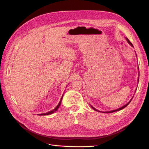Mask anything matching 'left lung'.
Returning <instances> with one entry per match:
<instances>
[{"label": "left lung", "mask_w": 149, "mask_h": 149, "mask_svg": "<svg viewBox=\"0 0 149 149\" xmlns=\"http://www.w3.org/2000/svg\"><path fill=\"white\" fill-rule=\"evenodd\" d=\"M126 40H127V41L128 42V43H129V44L130 45H131V46H132V47H133V45L132 44V43H131V42H130L129 41V39H128V38H126ZM138 82H139V79H138ZM131 100H130V101H129V102H128L127 104H125V105H124V106H123V107H121L120 108H119V109H116V110H113V111H109V112H107V113H109V112H111H111H116V111H120V110H121V109H124V107H125L126 106H127V105L129 104V103L130 102V101H131ZM91 107L93 108V109L94 110H95V111H97L96 109H94V108L93 107H92V106H91Z\"/></svg>", "instance_id": "obj_1"}]
</instances>
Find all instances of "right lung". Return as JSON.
Segmentation results:
<instances>
[{
  "instance_id": "right-lung-1",
  "label": "right lung",
  "mask_w": 149,
  "mask_h": 149,
  "mask_svg": "<svg viewBox=\"0 0 149 149\" xmlns=\"http://www.w3.org/2000/svg\"><path fill=\"white\" fill-rule=\"evenodd\" d=\"M62 98H63V96L61 97V100H60V102H59V104H58V106L55 108V109H54L53 111H49V112H47V113H45V114H39L40 116H44V115H49V114H52V113H53L54 112H55L56 111H57V109H58V107H60V104H61V100H62Z\"/></svg>"
}]
</instances>
